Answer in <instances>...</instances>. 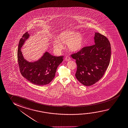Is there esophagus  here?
<instances>
[{
  "mask_svg": "<svg viewBox=\"0 0 128 128\" xmlns=\"http://www.w3.org/2000/svg\"><path fill=\"white\" fill-rule=\"evenodd\" d=\"M65 60H66V61H69V60H70V57L69 56H67L65 58Z\"/></svg>",
  "mask_w": 128,
  "mask_h": 128,
  "instance_id": "34e87169",
  "label": "esophagus"
}]
</instances>
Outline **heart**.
<instances>
[{
	"mask_svg": "<svg viewBox=\"0 0 128 128\" xmlns=\"http://www.w3.org/2000/svg\"><path fill=\"white\" fill-rule=\"evenodd\" d=\"M56 40L53 42L55 48L60 49L62 47V43H67V47L73 52H77L82 48L83 37L82 34L74 31L63 32L56 38Z\"/></svg>",
	"mask_w": 128,
	"mask_h": 128,
	"instance_id": "obj_1",
	"label": "heart"
}]
</instances>
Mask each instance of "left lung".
I'll return each instance as SVG.
<instances>
[{
	"label": "left lung",
	"instance_id": "8db88e82",
	"mask_svg": "<svg viewBox=\"0 0 128 128\" xmlns=\"http://www.w3.org/2000/svg\"><path fill=\"white\" fill-rule=\"evenodd\" d=\"M95 44L86 46L71 55L77 66L76 77L85 86H92L104 74L111 59V48L105 36L95 32Z\"/></svg>",
	"mask_w": 128,
	"mask_h": 128
}]
</instances>
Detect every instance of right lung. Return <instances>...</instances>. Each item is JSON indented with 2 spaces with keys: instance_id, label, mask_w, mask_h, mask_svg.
<instances>
[{
  "instance_id": "right-lung-1",
  "label": "right lung",
  "mask_w": 128,
  "mask_h": 128,
  "mask_svg": "<svg viewBox=\"0 0 128 128\" xmlns=\"http://www.w3.org/2000/svg\"><path fill=\"white\" fill-rule=\"evenodd\" d=\"M30 34H24L20 40L17 58L21 74L33 84L43 86L50 84L55 76L57 68L63 61V56H54L46 52L40 58L34 62H29L24 58L21 48Z\"/></svg>"
}]
</instances>
